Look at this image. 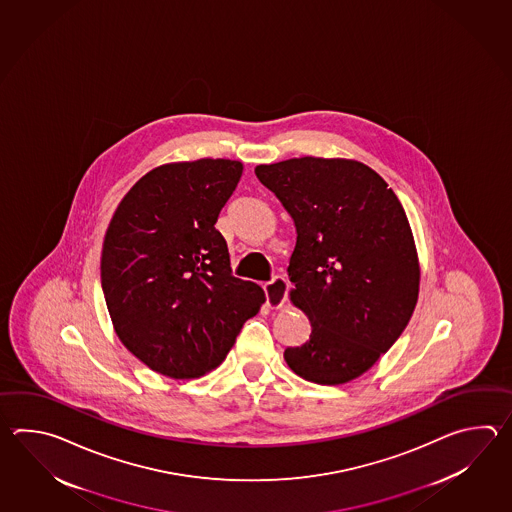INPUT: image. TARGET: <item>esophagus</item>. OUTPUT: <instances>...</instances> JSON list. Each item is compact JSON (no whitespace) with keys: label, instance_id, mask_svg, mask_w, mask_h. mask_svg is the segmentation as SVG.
Returning <instances> with one entry per match:
<instances>
[{"label":"esophagus","instance_id":"1","mask_svg":"<svg viewBox=\"0 0 512 512\" xmlns=\"http://www.w3.org/2000/svg\"><path fill=\"white\" fill-rule=\"evenodd\" d=\"M263 291H265V298H267V305L271 309H278L285 304L287 300V291H289V283L283 278V276H274L271 282L263 285Z\"/></svg>","mask_w":512,"mask_h":512}]
</instances>
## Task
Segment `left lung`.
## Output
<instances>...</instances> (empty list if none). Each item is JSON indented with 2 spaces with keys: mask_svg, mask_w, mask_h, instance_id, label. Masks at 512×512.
Here are the masks:
<instances>
[{
  "mask_svg": "<svg viewBox=\"0 0 512 512\" xmlns=\"http://www.w3.org/2000/svg\"><path fill=\"white\" fill-rule=\"evenodd\" d=\"M296 227L291 302L309 340L283 359L305 381L360 377L401 337L419 296V258L403 205L370 166L300 157L256 166Z\"/></svg>",
  "mask_w": 512,
  "mask_h": 512,
  "instance_id": "obj_1",
  "label": "left lung"
}]
</instances>
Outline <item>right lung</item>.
<instances>
[{
	"label": "right lung",
	"instance_id": "right-lung-1",
	"mask_svg": "<svg viewBox=\"0 0 512 512\" xmlns=\"http://www.w3.org/2000/svg\"><path fill=\"white\" fill-rule=\"evenodd\" d=\"M243 164L199 159L141 177L109 221L100 280L120 342L150 370L194 379L225 360L260 311V285L232 276L214 225Z\"/></svg>",
	"mask_w": 512,
	"mask_h": 512
}]
</instances>
